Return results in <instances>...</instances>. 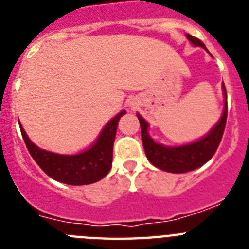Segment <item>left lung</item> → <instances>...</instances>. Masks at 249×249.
<instances>
[{
	"label": "left lung",
	"instance_id": "obj_1",
	"mask_svg": "<svg viewBox=\"0 0 249 249\" xmlns=\"http://www.w3.org/2000/svg\"><path fill=\"white\" fill-rule=\"evenodd\" d=\"M186 37L193 46L204 48L208 52L201 39L196 38L191 35H186ZM222 91H223L224 106L221 118L207 135L191 143L179 144V146H164L162 143H157L148 133L149 123L140 113H137L141 123V136H142L144 152L153 166L166 172L186 173L199 168L213 157L219 146L227 121V93L224 85H222Z\"/></svg>",
	"mask_w": 249,
	"mask_h": 249
}]
</instances>
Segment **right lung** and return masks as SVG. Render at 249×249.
Segmentation results:
<instances>
[{"mask_svg":"<svg viewBox=\"0 0 249 249\" xmlns=\"http://www.w3.org/2000/svg\"><path fill=\"white\" fill-rule=\"evenodd\" d=\"M124 113L126 111L122 109L109 120L93 143L76 155H59L39 148L28 138L21 123L19 128L30 155L46 175L62 183L83 186L98 182L109 172L118 121Z\"/></svg>","mask_w":249,"mask_h":249,"instance_id":"add662e5","label":"right lung"}]
</instances>
